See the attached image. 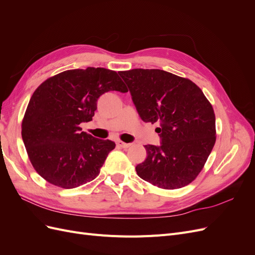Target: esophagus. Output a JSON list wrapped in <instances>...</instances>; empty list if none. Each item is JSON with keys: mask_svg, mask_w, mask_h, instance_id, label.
<instances>
[{"mask_svg": "<svg viewBox=\"0 0 255 255\" xmlns=\"http://www.w3.org/2000/svg\"><path fill=\"white\" fill-rule=\"evenodd\" d=\"M117 144L119 146H121V148H123V149H128V148H129V146H130V143H127V142H123V141H118Z\"/></svg>", "mask_w": 255, "mask_h": 255, "instance_id": "1", "label": "esophagus"}]
</instances>
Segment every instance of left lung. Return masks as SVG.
I'll list each match as a JSON object with an SVG mask.
<instances>
[{
	"label": "left lung",
	"mask_w": 255,
	"mask_h": 255,
	"mask_svg": "<svg viewBox=\"0 0 255 255\" xmlns=\"http://www.w3.org/2000/svg\"><path fill=\"white\" fill-rule=\"evenodd\" d=\"M138 115L159 123L160 145L146 144V158L136 166L142 180L164 189L194 181L216 141L215 114L202 90L188 79L159 69L120 71Z\"/></svg>",
	"instance_id": "8db88e82"
}]
</instances>
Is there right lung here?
Masks as SVG:
<instances>
[{"mask_svg":"<svg viewBox=\"0 0 255 255\" xmlns=\"http://www.w3.org/2000/svg\"><path fill=\"white\" fill-rule=\"evenodd\" d=\"M128 92L116 71L105 68L67 70L44 81L29 100L22 139L30 163L45 181L70 189L95 180L115 142L82 132L98 99L107 91Z\"/></svg>","mask_w":255,"mask_h":255,"instance_id":"add662e5","label":"right lung"}]
</instances>
